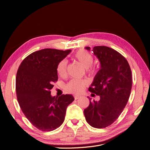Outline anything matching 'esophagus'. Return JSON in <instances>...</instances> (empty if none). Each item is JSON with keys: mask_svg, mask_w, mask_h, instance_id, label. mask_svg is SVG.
Here are the masks:
<instances>
[{"mask_svg": "<svg viewBox=\"0 0 150 150\" xmlns=\"http://www.w3.org/2000/svg\"><path fill=\"white\" fill-rule=\"evenodd\" d=\"M80 97V96H74L75 100H78Z\"/></svg>", "mask_w": 150, "mask_h": 150, "instance_id": "esophagus-1", "label": "esophagus"}]
</instances>
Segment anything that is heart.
I'll return each instance as SVG.
<instances>
[{
    "label": "heart",
    "instance_id": "1",
    "mask_svg": "<svg viewBox=\"0 0 150 150\" xmlns=\"http://www.w3.org/2000/svg\"><path fill=\"white\" fill-rule=\"evenodd\" d=\"M74 57L84 67L86 68L89 74L95 73L96 69L92 66L93 57L91 53L86 50L80 49L75 53ZM66 70L67 61L66 59H62L59 61L57 65V74L60 76H64L66 75ZM88 84L89 82L86 80L72 79L67 83L65 88L69 92L78 94L81 93Z\"/></svg>",
    "mask_w": 150,
    "mask_h": 150
}]
</instances>
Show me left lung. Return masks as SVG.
Wrapping results in <instances>:
<instances>
[{"mask_svg":"<svg viewBox=\"0 0 150 150\" xmlns=\"http://www.w3.org/2000/svg\"><path fill=\"white\" fill-rule=\"evenodd\" d=\"M86 49L90 50L89 47ZM92 52L100 62V69L89 88L98 101H91L84 110L86 120L96 128L112 124L127 104L132 88V74L128 62L122 55L106 46H96ZM89 98V97H88Z\"/></svg>","mask_w":150,"mask_h":150,"instance_id":"obj_1","label":"left lung"}]
</instances>
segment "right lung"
<instances>
[{
	"label": "right lung",
	"instance_id": "right-lung-1",
	"mask_svg": "<svg viewBox=\"0 0 150 150\" xmlns=\"http://www.w3.org/2000/svg\"><path fill=\"white\" fill-rule=\"evenodd\" d=\"M71 50L44 49L29 54L20 64L16 91L22 111L33 126L42 131L56 129L65 119L72 95L52 97L53 83L58 80L57 67Z\"/></svg>",
	"mask_w": 150,
	"mask_h": 150
}]
</instances>
